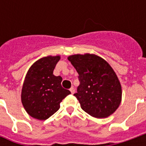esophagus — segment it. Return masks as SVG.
<instances>
[{"label": "esophagus", "instance_id": "34e87169", "mask_svg": "<svg viewBox=\"0 0 146 146\" xmlns=\"http://www.w3.org/2000/svg\"><path fill=\"white\" fill-rule=\"evenodd\" d=\"M70 90V92H71V93H72V94H74V93H75V89H74V88H73V87H72V88H71Z\"/></svg>", "mask_w": 146, "mask_h": 146}]
</instances>
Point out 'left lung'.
I'll return each mask as SVG.
<instances>
[{
  "instance_id": "obj_1",
  "label": "left lung",
  "mask_w": 146,
  "mask_h": 146,
  "mask_svg": "<svg viewBox=\"0 0 146 146\" xmlns=\"http://www.w3.org/2000/svg\"><path fill=\"white\" fill-rule=\"evenodd\" d=\"M70 61L78 73L80 85L74 96L86 113L105 118L119 107L122 90L117 76L110 64L95 54H74Z\"/></svg>"
}]
</instances>
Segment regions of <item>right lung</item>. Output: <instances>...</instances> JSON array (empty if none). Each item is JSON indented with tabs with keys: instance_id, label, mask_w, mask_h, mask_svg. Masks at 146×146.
<instances>
[{
	"instance_id": "add662e5",
	"label": "right lung",
	"mask_w": 146,
	"mask_h": 146,
	"mask_svg": "<svg viewBox=\"0 0 146 146\" xmlns=\"http://www.w3.org/2000/svg\"><path fill=\"white\" fill-rule=\"evenodd\" d=\"M59 56L42 58L28 70L22 89V103L28 114L40 120L48 119L60 108V102L71 94L63 88L60 76L53 71Z\"/></svg>"
}]
</instances>
